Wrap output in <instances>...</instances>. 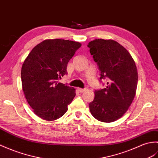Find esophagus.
Here are the masks:
<instances>
[{"label":"esophagus","mask_w":158,"mask_h":158,"mask_svg":"<svg viewBox=\"0 0 158 158\" xmlns=\"http://www.w3.org/2000/svg\"><path fill=\"white\" fill-rule=\"evenodd\" d=\"M77 90L80 93H83V92H85L86 91V88H84V89H82V88H77Z\"/></svg>","instance_id":"obj_1"}]
</instances>
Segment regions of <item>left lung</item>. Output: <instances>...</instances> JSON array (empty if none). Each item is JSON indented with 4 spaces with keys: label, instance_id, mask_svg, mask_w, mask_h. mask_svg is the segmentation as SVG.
Instances as JSON below:
<instances>
[{
    "label": "left lung",
    "instance_id": "1",
    "mask_svg": "<svg viewBox=\"0 0 158 158\" xmlns=\"http://www.w3.org/2000/svg\"><path fill=\"white\" fill-rule=\"evenodd\" d=\"M87 46L100 71V81H108L104 89H96L89 103L91 114L104 123L119 119L129 109L136 93L138 73L130 53L112 40L98 39Z\"/></svg>",
    "mask_w": 158,
    "mask_h": 158
}]
</instances>
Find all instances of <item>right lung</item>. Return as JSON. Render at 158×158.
Here are the masks:
<instances>
[{"label": "right lung", "mask_w": 158, "mask_h": 158, "mask_svg": "<svg viewBox=\"0 0 158 158\" xmlns=\"http://www.w3.org/2000/svg\"><path fill=\"white\" fill-rule=\"evenodd\" d=\"M81 44L61 39L46 40L31 50L21 68L22 87L33 111L45 120L63 116L75 89L58 81L67 75L69 61Z\"/></svg>", "instance_id": "1"}]
</instances>
